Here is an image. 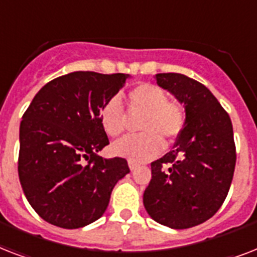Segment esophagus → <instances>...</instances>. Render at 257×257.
<instances>
[{"instance_id":"1","label":"esophagus","mask_w":257,"mask_h":257,"mask_svg":"<svg viewBox=\"0 0 257 257\" xmlns=\"http://www.w3.org/2000/svg\"><path fill=\"white\" fill-rule=\"evenodd\" d=\"M128 164H129V168H131V171H135V169L139 167V164H137L136 161H133V160H129Z\"/></svg>"}]
</instances>
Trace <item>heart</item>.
Returning <instances> with one entry per match:
<instances>
[{"label":"heart","mask_w":257,"mask_h":257,"mask_svg":"<svg viewBox=\"0 0 257 257\" xmlns=\"http://www.w3.org/2000/svg\"><path fill=\"white\" fill-rule=\"evenodd\" d=\"M129 112L141 114L137 136L117 141L112 151L117 156L143 163L156 157L163 151V140L172 143L180 136L185 125L183 105L168 100L164 89L155 84H140L128 92ZM101 125L109 137H120L126 128V116L121 101L112 97L100 109Z\"/></svg>","instance_id":"obj_1"}]
</instances>
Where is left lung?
<instances>
[{
  "label": "left lung",
  "mask_w": 257,
  "mask_h": 257,
  "mask_svg": "<svg viewBox=\"0 0 257 257\" xmlns=\"http://www.w3.org/2000/svg\"><path fill=\"white\" fill-rule=\"evenodd\" d=\"M185 106V126L173 151L151 164L144 207L155 221L185 229L207 221L227 197L236 164L231 118L211 90L180 73L156 74Z\"/></svg>",
  "instance_id": "8db88e82"
}]
</instances>
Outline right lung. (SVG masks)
Here are the masks:
<instances>
[{
	"instance_id": "1",
	"label": "right lung",
	"mask_w": 257,
	"mask_h": 257,
	"mask_svg": "<svg viewBox=\"0 0 257 257\" xmlns=\"http://www.w3.org/2000/svg\"><path fill=\"white\" fill-rule=\"evenodd\" d=\"M129 74L73 72L48 82L34 96L20 125L18 176L38 216L65 229L104 215L110 193L129 173L122 157L97 155L109 144L101 106Z\"/></svg>"
}]
</instances>
